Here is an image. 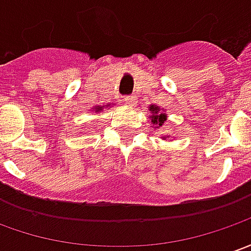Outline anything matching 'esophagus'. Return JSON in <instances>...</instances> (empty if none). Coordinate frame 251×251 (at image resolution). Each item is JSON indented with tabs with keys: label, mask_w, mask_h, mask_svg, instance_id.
Here are the masks:
<instances>
[{
	"label": "esophagus",
	"mask_w": 251,
	"mask_h": 251,
	"mask_svg": "<svg viewBox=\"0 0 251 251\" xmlns=\"http://www.w3.org/2000/svg\"><path fill=\"white\" fill-rule=\"evenodd\" d=\"M136 97L134 96H125L124 97V102L127 104V105H136Z\"/></svg>",
	"instance_id": "1"
}]
</instances>
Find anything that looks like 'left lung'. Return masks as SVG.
<instances>
[{
    "mask_svg": "<svg viewBox=\"0 0 251 251\" xmlns=\"http://www.w3.org/2000/svg\"><path fill=\"white\" fill-rule=\"evenodd\" d=\"M150 109L152 111V115L150 117L151 118L152 124H154V125H158V126L162 125V124H164V121L167 119L165 114H161L160 108H158V107H154V105H151V107H150Z\"/></svg>",
    "mask_w": 251,
    "mask_h": 251,
    "instance_id": "1",
    "label": "left lung"
}]
</instances>
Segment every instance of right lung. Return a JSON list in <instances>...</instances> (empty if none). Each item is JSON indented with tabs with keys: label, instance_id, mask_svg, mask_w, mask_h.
<instances>
[{
	"label": "right lung",
	"instance_id": "add662e5",
	"mask_svg": "<svg viewBox=\"0 0 251 251\" xmlns=\"http://www.w3.org/2000/svg\"><path fill=\"white\" fill-rule=\"evenodd\" d=\"M99 109H101V107H99V108H97V111H99Z\"/></svg>",
	"mask_w": 251,
	"mask_h": 251
}]
</instances>
